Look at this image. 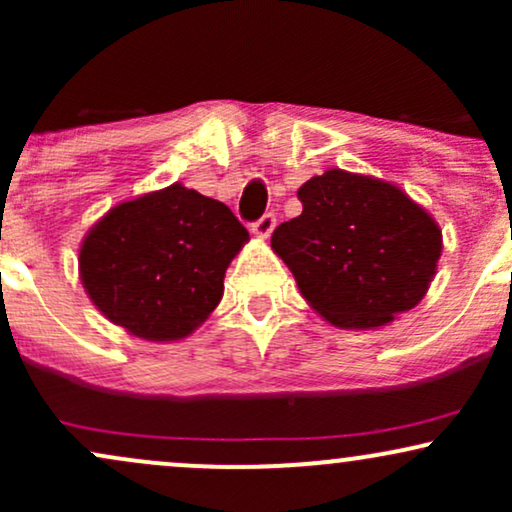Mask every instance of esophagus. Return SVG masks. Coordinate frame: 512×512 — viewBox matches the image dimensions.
I'll return each instance as SVG.
<instances>
[{"label":"esophagus","instance_id":"esophagus-1","mask_svg":"<svg viewBox=\"0 0 512 512\" xmlns=\"http://www.w3.org/2000/svg\"><path fill=\"white\" fill-rule=\"evenodd\" d=\"M276 228V216L274 214H264L260 221L252 223V233H255L257 238H269L272 236V231Z\"/></svg>","mask_w":512,"mask_h":512}]
</instances>
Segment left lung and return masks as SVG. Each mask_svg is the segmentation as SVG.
<instances>
[{
    "label": "left lung",
    "mask_w": 512,
    "mask_h": 512,
    "mask_svg": "<svg viewBox=\"0 0 512 512\" xmlns=\"http://www.w3.org/2000/svg\"><path fill=\"white\" fill-rule=\"evenodd\" d=\"M303 211L272 233L301 296L342 330H375L431 286L443 233L402 187L330 168L298 190Z\"/></svg>",
    "instance_id": "8db88e82"
}]
</instances>
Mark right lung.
Wrapping results in <instances>:
<instances>
[{"mask_svg":"<svg viewBox=\"0 0 512 512\" xmlns=\"http://www.w3.org/2000/svg\"><path fill=\"white\" fill-rule=\"evenodd\" d=\"M248 240L226 204L173 182L96 221L79 276L110 322L146 342H178L221 303L228 264Z\"/></svg>","mask_w":512,"mask_h":512,"instance_id":"right-lung-1","label":"right lung"}]
</instances>
